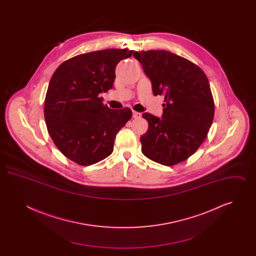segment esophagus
Returning <instances> with one entry per match:
<instances>
[{
  "label": "esophagus",
  "instance_id": "34e87169",
  "mask_svg": "<svg viewBox=\"0 0 256 256\" xmlns=\"http://www.w3.org/2000/svg\"><path fill=\"white\" fill-rule=\"evenodd\" d=\"M141 116H142V114H141L140 112H136V111H134V118L137 119V118H140Z\"/></svg>",
  "mask_w": 256,
  "mask_h": 256
}]
</instances>
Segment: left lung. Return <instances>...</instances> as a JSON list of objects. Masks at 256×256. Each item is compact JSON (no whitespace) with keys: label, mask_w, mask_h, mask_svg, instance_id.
I'll list each match as a JSON object with an SVG mask.
<instances>
[{"label":"left lung","mask_w":256,"mask_h":256,"mask_svg":"<svg viewBox=\"0 0 256 256\" xmlns=\"http://www.w3.org/2000/svg\"><path fill=\"white\" fill-rule=\"evenodd\" d=\"M150 80L154 96L163 95L161 118L148 112V130L141 136L148 158L172 166L191 156L206 138L214 117V100L204 71L168 50L134 52Z\"/></svg>","instance_id":"8db88e82"}]
</instances>
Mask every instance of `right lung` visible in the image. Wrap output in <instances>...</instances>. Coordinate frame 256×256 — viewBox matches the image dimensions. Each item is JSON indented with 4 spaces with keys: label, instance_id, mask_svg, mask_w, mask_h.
Instances as JSON below:
<instances>
[{
    "label": "right lung",
    "instance_id": "1",
    "mask_svg": "<svg viewBox=\"0 0 256 256\" xmlns=\"http://www.w3.org/2000/svg\"><path fill=\"white\" fill-rule=\"evenodd\" d=\"M134 50L106 49L63 62L50 80L44 115L50 136L74 162L89 166L113 152L119 130L132 118L128 108L111 110L100 94L113 88L115 69Z\"/></svg>",
    "mask_w": 256,
    "mask_h": 256
}]
</instances>
